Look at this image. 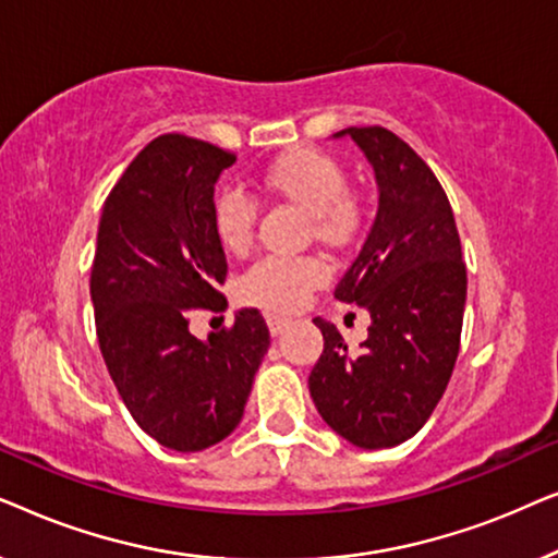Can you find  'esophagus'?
<instances>
[{"label":"esophagus","instance_id":"34e87169","mask_svg":"<svg viewBox=\"0 0 558 558\" xmlns=\"http://www.w3.org/2000/svg\"><path fill=\"white\" fill-rule=\"evenodd\" d=\"M266 325H269V332L277 338V335H281L289 327V319L281 315H266Z\"/></svg>","mask_w":558,"mask_h":558}]
</instances>
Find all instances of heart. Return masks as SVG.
I'll list each match as a JSON object with an SVG mask.
<instances>
[{
    "label": "heart",
    "instance_id": "obj_1",
    "mask_svg": "<svg viewBox=\"0 0 558 558\" xmlns=\"http://www.w3.org/2000/svg\"><path fill=\"white\" fill-rule=\"evenodd\" d=\"M264 185L310 216L312 231L327 246H345L357 233L363 210L345 187V170L317 149H292L266 167ZM256 203L239 187L220 190L213 203V231L228 254H243L254 239ZM327 281L319 256H264L241 274L235 292L243 304L269 312L300 310Z\"/></svg>",
    "mask_w": 558,
    "mask_h": 558
}]
</instances>
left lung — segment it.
<instances>
[{
  "label": "left lung",
  "mask_w": 558,
  "mask_h": 558,
  "mask_svg": "<svg viewBox=\"0 0 558 558\" xmlns=\"http://www.w3.org/2000/svg\"><path fill=\"white\" fill-rule=\"evenodd\" d=\"M378 182V213L335 300L368 310V340L350 353L315 317L325 350L310 373L319 416L350 445L396 447L437 407L460 353L468 296L452 205L429 165L384 126H350Z\"/></svg>",
  "instance_id": "1"
}]
</instances>
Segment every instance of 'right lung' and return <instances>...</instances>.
Returning a JSON list of instances; mask_svg holds the SVG:
<instances>
[{
    "instance_id": "1",
    "label": "right lung",
    "mask_w": 558,
    "mask_h": 558,
    "mask_svg": "<svg viewBox=\"0 0 558 558\" xmlns=\"http://www.w3.org/2000/svg\"><path fill=\"white\" fill-rule=\"evenodd\" d=\"M226 151L185 134H162L132 159L106 197L90 300L98 348L134 422L167 449L201 452L243 416L269 350L258 310L197 340L195 312H223L228 264L213 231V193Z\"/></svg>"
}]
</instances>
